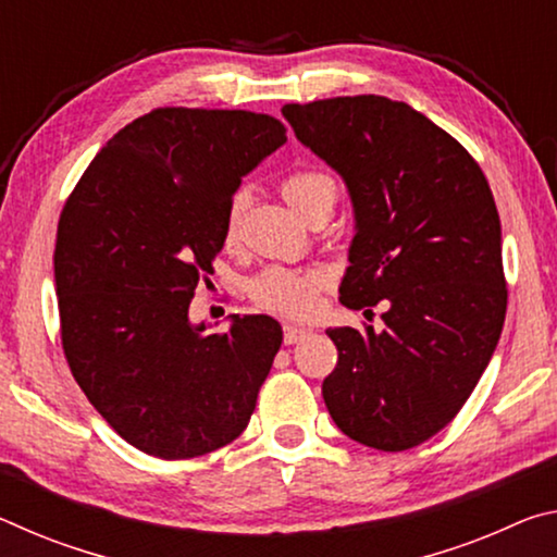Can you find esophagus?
Returning <instances> with one entry per match:
<instances>
[{
	"label": "esophagus",
	"mask_w": 557,
	"mask_h": 557,
	"mask_svg": "<svg viewBox=\"0 0 557 557\" xmlns=\"http://www.w3.org/2000/svg\"><path fill=\"white\" fill-rule=\"evenodd\" d=\"M282 332H285V344L289 346V344H297V342H301V338H307L309 334V329H301V326H292V324H285V329H282Z\"/></svg>",
	"instance_id": "34e87169"
}]
</instances>
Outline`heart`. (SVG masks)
<instances>
[{"label": "heart", "mask_w": 557, "mask_h": 557, "mask_svg": "<svg viewBox=\"0 0 557 557\" xmlns=\"http://www.w3.org/2000/svg\"><path fill=\"white\" fill-rule=\"evenodd\" d=\"M280 191L285 201L295 209L299 215H305L312 206L322 199L324 194H336L334 182L322 172L314 169H299L292 172L287 178H282ZM240 219V199H233L225 213V235L235 233V225ZM329 287V275L319 268L307 270H292L282 265H270L256 277H250L245 292L252 305L262 312L289 317V319H305L317 309V299Z\"/></svg>", "instance_id": "1"}]
</instances>
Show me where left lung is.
I'll use <instances>...</instances> for the list:
<instances>
[{
  "mask_svg": "<svg viewBox=\"0 0 557 557\" xmlns=\"http://www.w3.org/2000/svg\"><path fill=\"white\" fill-rule=\"evenodd\" d=\"M282 115L351 194L338 299L388 301L381 334L326 329L338 351L326 410L366 447H418L457 418L502 336L508 289L492 188L455 137L405 102L346 96L289 102Z\"/></svg>",
  "mask_w": 557,
  "mask_h": 557,
  "instance_id": "obj_1",
  "label": "left lung"
}]
</instances>
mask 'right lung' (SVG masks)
I'll return each instance as SVG.
<instances>
[{
  "instance_id": "add662e5",
  "label": "right lung",
  "mask_w": 557,
  "mask_h": 557,
  "mask_svg": "<svg viewBox=\"0 0 557 557\" xmlns=\"http://www.w3.org/2000/svg\"><path fill=\"white\" fill-rule=\"evenodd\" d=\"M287 143L250 110L157 108L100 149L65 201L53 272L71 373L108 425L159 459L209 455L248 428L282 329L188 324L240 176Z\"/></svg>"
}]
</instances>
